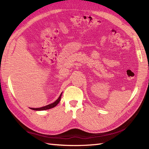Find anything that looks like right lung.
<instances>
[{"label":"right lung","instance_id":"add662e5","mask_svg":"<svg viewBox=\"0 0 149 149\" xmlns=\"http://www.w3.org/2000/svg\"><path fill=\"white\" fill-rule=\"evenodd\" d=\"M61 94L62 93H61L60 96H59V97L58 98V100L56 101H55V102H54L52 104H48L47 106H43V107H40V108H30L31 109H33V110H35V111H43V110H47V109H51V108H53L54 107H55L58 103H59V102L61 100Z\"/></svg>","mask_w":149,"mask_h":149}]
</instances>
